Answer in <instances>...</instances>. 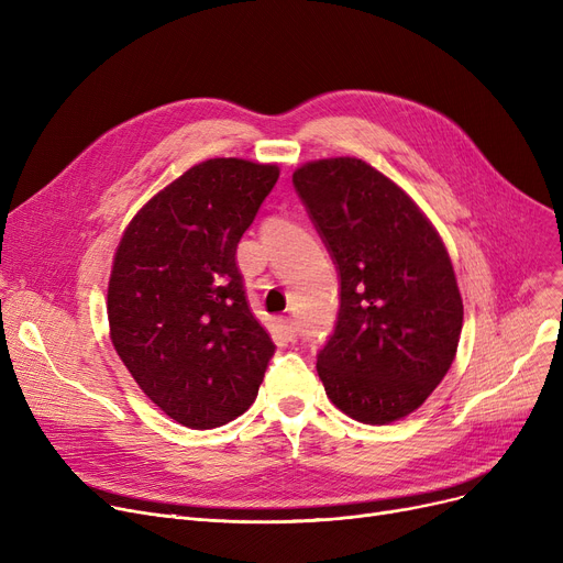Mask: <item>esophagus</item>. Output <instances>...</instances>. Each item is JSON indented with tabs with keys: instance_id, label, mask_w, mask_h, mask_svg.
Masks as SVG:
<instances>
[{
	"instance_id": "34e87169",
	"label": "esophagus",
	"mask_w": 563,
	"mask_h": 563,
	"mask_svg": "<svg viewBox=\"0 0 563 563\" xmlns=\"http://www.w3.org/2000/svg\"><path fill=\"white\" fill-rule=\"evenodd\" d=\"M280 331H283L287 342H297V333H299L297 321H294V319H280Z\"/></svg>"
}]
</instances>
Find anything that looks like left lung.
<instances>
[{"mask_svg": "<svg viewBox=\"0 0 563 563\" xmlns=\"http://www.w3.org/2000/svg\"><path fill=\"white\" fill-rule=\"evenodd\" d=\"M340 272V312L317 374L344 416L390 424L418 410L454 363L463 301L438 230L390 177L356 157L294 170Z\"/></svg>", "mask_w": 563, "mask_h": 563, "instance_id": "8db88e82", "label": "left lung"}]
</instances>
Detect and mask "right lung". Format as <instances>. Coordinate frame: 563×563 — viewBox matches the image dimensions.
<instances>
[{"mask_svg": "<svg viewBox=\"0 0 563 563\" xmlns=\"http://www.w3.org/2000/svg\"><path fill=\"white\" fill-rule=\"evenodd\" d=\"M278 175V164L200 162L141 207L115 249L111 344L177 424L214 429L240 418L274 356L234 255Z\"/></svg>", "mask_w": 563, "mask_h": 563, "instance_id": "right-lung-1", "label": "right lung"}]
</instances>
